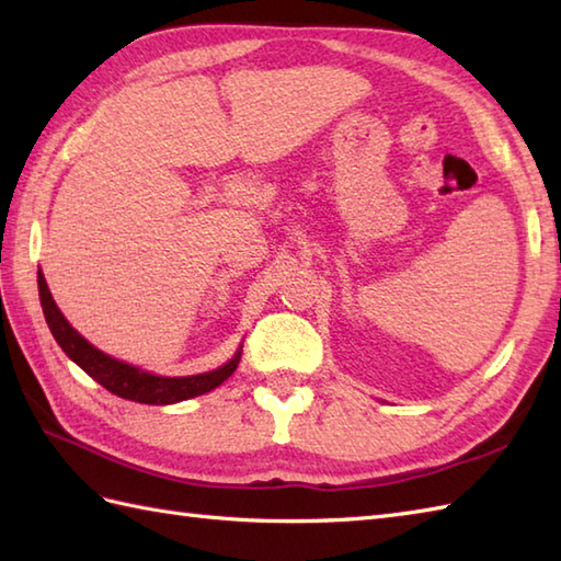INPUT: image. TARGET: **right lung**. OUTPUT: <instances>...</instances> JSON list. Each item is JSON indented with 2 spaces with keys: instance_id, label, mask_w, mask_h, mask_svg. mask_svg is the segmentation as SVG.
<instances>
[{
  "instance_id": "add662e5",
  "label": "right lung",
  "mask_w": 561,
  "mask_h": 561,
  "mask_svg": "<svg viewBox=\"0 0 561 561\" xmlns=\"http://www.w3.org/2000/svg\"><path fill=\"white\" fill-rule=\"evenodd\" d=\"M38 294H41V306L47 320V328H50L53 337L57 340L59 347H62V352L71 362L79 364L83 371L96 380V383H101L105 390H111L117 398L135 400L141 404L181 402L221 386L224 380L236 371L238 362H241V352H238L229 364H224L221 368H217V371L185 376V378H163V376L139 371L135 366L117 362L113 356L103 354L67 323L65 316L59 313L57 304L53 301V294L47 289L43 272H38Z\"/></svg>"
}]
</instances>
